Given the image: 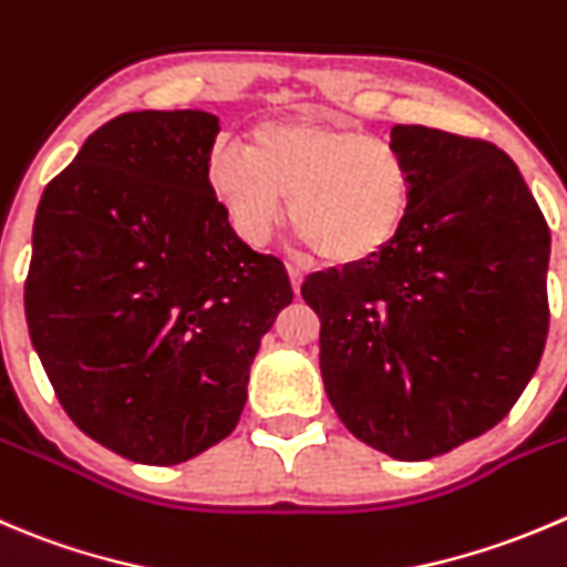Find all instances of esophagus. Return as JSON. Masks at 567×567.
<instances>
[{
	"label": "esophagus",
	"mask_w": 567,
	"mask_h": 567,
	"mask_svg": "<svg viewBox=\"0 0 567 567\" xmlns=\"http://www.w3.org/2000/svg\"><path fill=\"white\" fill-rule=\"evenodd\" d=\"M288 277H290V285H293V290L299 293L301 290V282H305V271L296 266H288Z\"/></svg>",
	"instance_id": "esophagus-1"
}]
</instances>
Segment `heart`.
Listing matches in <instances>:
<instances>
[{"label": "heart", "instance_id": "obj_1", "mask_svg": "<svg viewBox=\"0 0 567 567\" xmlns=\"http://www.w3.org/2000/svg\"><path fill=\"white\" fill-rule=\"evenodd\" d=\"M207 174L246 244L271 240L288 196L290 224L332 262L382 251L410 210V166L395 144L312 115L260 124L249 146L218 141Z\"/></svg>", "mask_w": 567, "mask_h": 567}]
</instances>
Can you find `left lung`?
I'll return each instance as SVG.
<instances>
[{
    "instance_id": "left-lung-1",
    "label": "left lung",
    "mask_w": 567,
    "mask_h": 567,
    "mask_svg": "<svg viewBox=\"0 0 567 567\" xmlns=\"http://www.w3.org/2000/svg\"><path fill=\"white\" fill-rule=\"evenodd\" d=\"M390 144L410 210L368 260L305 279L329 401L357 441L417 463L493 430L548 334L551 235L498 146L421 124Z\"/></svg>"
}]
</instances>
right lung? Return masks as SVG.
<instances>
[{
	"label": "right lung",
	"instance_id": "add662e5",
	"mask_svg": "<svg viewBox=\"0 0 567 567\" xmlns=\"http://www.w3.org/2000/svg\"><path fill=\"white\" fill-rule=\"evenodd\" d=\"M218 132L205 110L118 115L35 213L32 346L71 421L132 463H185L235 430L260 338L293 299L282 260L216 199Z\"/></svg>",
	"mask_w": 567,
	"mask_h": 567
}]
</instances>
